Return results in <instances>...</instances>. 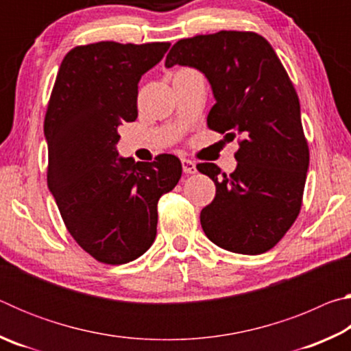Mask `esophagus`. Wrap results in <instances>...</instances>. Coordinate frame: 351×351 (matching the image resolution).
<instances>
[{
	"label": "esophagus",
	"instance_id": "1",
	"mask_svg": "<svg viewBox=\"0 0 351 351\" xmlns=\"http://www.w3.org/2000/svg\"><path fill=\"white\" fill-rule=\"evenodd\" d=\"M181 164H182L184 173L192 175V173H195V171H197V165H195L193 161H190V159H186V158L181 159Z\"/></svg>",
	"mask_w": 351,
	"mask_h": 351
}]
</instances>
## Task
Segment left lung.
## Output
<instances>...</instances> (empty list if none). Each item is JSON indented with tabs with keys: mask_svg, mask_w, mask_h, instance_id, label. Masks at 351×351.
<instances>
[{
	"mask_svg": "<svg viewBox=\"0 0 351 351\" xmlns=\"http://www.w3.org/2000/svg\"><path fill=\"white\" fill-rule=\"evenodd\" d=\"M199 69L209 80L215 105L207 127L234 141L237 169L223 173L212 162L198 164L217 192L201 210L204 234L237 254L269 251L295 221L302 207L310 148L300 104L287 69L255 32L219 31L176 41L165 58Z\"/></svg>",
	"mask_w": 351,
	"mask_h": 351,
	"instance_id": "8db88e82",
	"label": "left lung"
}]
</instances>
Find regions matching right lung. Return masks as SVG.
Here are the masks:
<instances>
[{
  "label": "right lung",
  "instance_id": "right-lung-1",
  "mask_svg": "<svg viewBox=\"0 0 351 351\" xmlns=\"http://www.w3.org/2000/svg\"><path fill=\"white\" fill-rule=\"evenodd\" d=\"M170 43L99 41L64 56L45 116L47 187L79 246L122 265L153 245L158 201L180 181L173 154L153 162L119 158L122 122L138 117V83Z\"/></svg>",
  "mask_w": 351,
  "mask_h": 351
}]
</instances>
